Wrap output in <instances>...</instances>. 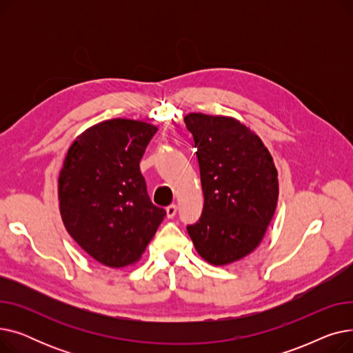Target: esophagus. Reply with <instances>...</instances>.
Returning <instances> with one entry per match:
<instances>
[{
    "mask_svg": "<svg viewBox=\"0 0 353 353\" xmlns=\"http://www.w3.org/2000/svg\"><path fill=\"white\" fill-rule=\"evenodd\" d=\"M165 213H167V217H169V219L174 217V216H176V213H177V206H176V205L167 206V208H165Z\"/></svg>",
    "mask_w": 353,
    "mask_h": 353,
    "instance_id": "esophagus-1",
    "label": "esophagus"
}]
</instances>
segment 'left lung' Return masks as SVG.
I'll return each mask as SVG.
<instances>
[{
	"instance_id": "1",
	"label": "left lung",
	"mask_w": 353,
	"mask_h": 353,
	"mask_svg": "<svg viewBox=\"0 0 353 353\" xmlns=\"http://www.w3.org/2000/svg\"><path fill=\"white\" fill-rule=\"evenodd\" d=\"M184 123L197 147L205 194L188 232L203 259L229 265L262 242L279 193L276 167L262 140L234 119L192 113Z\"/></svg>"
}]
</instances>
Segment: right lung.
I'll return each mask as SVG.
<instances>
[{"label": "right lung", "mask_w": 353, "mask_h": 353, "mask_svg": "<svg viewBox=\"0 0 353 353\" xmlns=\"http://www.w3.org/2000/svg\"><path fill=\"white\" fill-rule=\"evenodd\" d=\"M156 133L152 124L113 119L85 130L67 152L59 179L61 219L81 249L105 266L139 261L165 216L140 172Z\"/></svg>", "instance_id": "add662e5"}]
</instances>
